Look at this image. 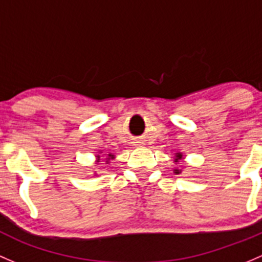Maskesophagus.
Returning a JSON list of instances; mask_svg holds the SVG:
<instances>
[{
  "label": "esophagus",
  "mask_w": 262,
  "mask_h": 262,
  "mask_svg": "<svg viewBox=\"0 0 262 262\" xmlns=\"http://www.w3.org/2000/svg\"><path fill=\"white\" fill-rule=\"evenodd\" d=\"M135 146H141V145H144V141H140V140H136V141L134 142Z\"/></svg>",
  "instance_id": "obj_1"
}]
</instances>
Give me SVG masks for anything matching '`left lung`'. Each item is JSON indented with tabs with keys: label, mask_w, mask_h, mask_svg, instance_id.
Returning <instances> with one entry per match:
<instances>
[{
	"label": "left lung",
	"mask_w": 262,
	"mask_h": 262,
	"mask_svg": "<svg viewBox=\"0 0 262 262\" xmlns=\"http://www.w3.org/2000/svg\"><path fill=\"white\" fill-rule=\"evenodd\" d=\"M180 159H183V155L180 152H178L177 155H175V163H178V161H179ZM174 172H175V174H180V172H182V170H179V169H174Z\"/></svg>",
	"instance_id": "8db88e82"
}]
</instances>
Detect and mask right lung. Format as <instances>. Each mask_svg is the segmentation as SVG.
<instances>
[{
  "instance_id": "right-lung-1",
  "label": "right lung",
  "mask_w": 262,
  "mask_h": 262,
  "mask_svg": "<svg viewBox=\"0 0 262 262\" xmlns=\"http://www.w3.org/2000/svg\"><path fill=\"white\" fill-rule=\"evenodd\" d=\"M115 158V155H112V154H108V158H107V161L111 160V159ZM97 159H99V155H97Z\"/></svg>"
}]
</instances>
